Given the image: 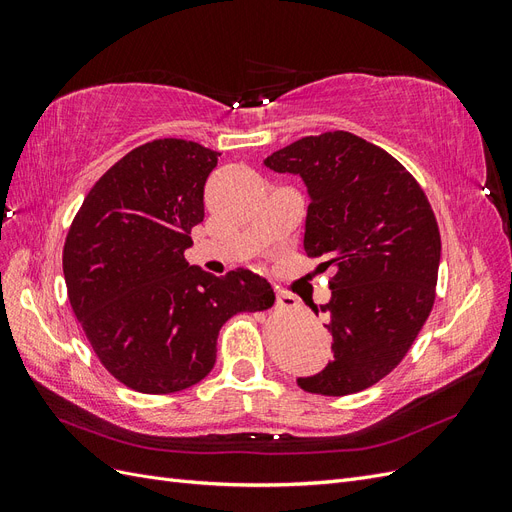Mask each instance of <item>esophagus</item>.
<instances>
[{
	"label": "esophagus",
	"instance_id": "1",
	"mask_svg": "<svg viewBox=\"0 0 512 512\" xmlns=\"http://www.w3.org/2000/svg\"><path fill=\"white\" fill-rule=\"evenodd\" d=\"M275 301H277V305L284 307V309H294V307H299L297 297H292V294L282 292V290H277V294H275Z\"/></svg>",
	"mask_w": 512,
	"mask_h": 512
}]
</instances>
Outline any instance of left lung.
I'll return each instance as SVG.
<instances>
[{
  "label": "left lung",
  "instance_id": "1",
  "mask_svg": "<svg viewBox=\"0 0 512 512\" xmlns=\"http://www.w3.org/2000/svg\"><path fill=\"white\" fill-rule=\"evenodd\" d=\"M307 188L303 247L333 269V359L297 378L307 393L350 395L376 384L410 350L436 299L440 232L427 196L384 149L350 132L305 136L262 162Z\"/></svg>",
  "mask_w": 512,
  "mask_h": 512
}]
</instances>
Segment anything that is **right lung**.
Masks as SVG:
<instances>
[{
  "instance_id": "add662e5",
  "label": "right lung",
  "mask_w": 512,
  "mask_h": 512,
  "mask_svg": "<svg viewBox=\"0 0 512 512\" xmlns=\"http://www.w3.org/2000/svg\"><path fill=\"white\" fill-rule=\"evenodd\" d=\"M218 156L183 138L136 147L89 190L70 226V305L102 365L134 391L190 389L215 365L222 324L275 301L265 277H218L183 258Z\"/></svg>"
}]
</instances>
